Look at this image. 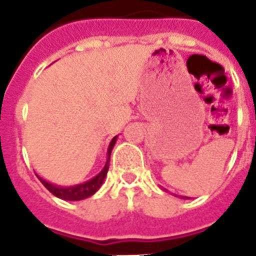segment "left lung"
I'll list each match as a JSON object with an SVG mask.
<instances>
[{
    "label": "left lung",
    "mask_w": 256,
    "mask_h": 256,
    "mask_svg": "<svg viewBox=\"0 0 256 256\" xmlns=\"http://www.w3.org/2000/svg\"><path fill=\"white\" fill-rule=\"evenodd\" d=\"M181 198H186V197H181Z\"/></svg>",
    "instance_id": "1"
}]
</instances>
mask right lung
<instances>
[{"mask_svg":"<svg viewBox=\"0 0 256 256\" xmlns=\"http://www.w3.org/2000/svg\"><path fill=\"white\" fill-rule=\"evenodd\" d=\"M116 138L118 136L112 138L111 142H110V146H108V152H107V162L104 165V168L102 169L99 174H96L94 178L88 180L87 182L84 184H79V185H75V186H58V185H54V184H50L44 181L42 177L36 174V177L40 178V181L44 185L50 193H52L55 197L60 198V200H64V201H80V200H84V198H88L91 197L92 194H95L98 190L100 189V186L104 182V178H106V176H107V172H108V168H110V157H111V152L114 146H115V142H116Z\"/></svg>","mask_w":256,"mask_h":256,"instance_id":"right-lung-1","label":"right lung"}]
</instances>
